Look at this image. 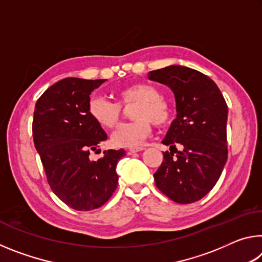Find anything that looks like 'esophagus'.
<instances>
[{
    "mask_svg": "<svg viewBox=\"0 0 262 262\" xmlns=\"http://www.w3.org/2000/svg\"><path fill=\"white\" fill-rule=\"evenodd\" d=\"M142 150H144V148H130L128 151H129V154H135V152L142 151Z\"/></svg>",
    "mask_w": 262,
    "mask_h": 262,
    "instance_id": "esophagus-1",
    "label": "esophagus"
}]
</instances>
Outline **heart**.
Returning <instances> with one entry per match:
<instances>
[{"mask_svg": "<svg viewBox=\"0 0 262 262\" xmlns=\"http://www.w3.org/2000/svg\"><path fill=\"white\" fill-rule=\"evenodd\" d=\"M118 103L101 96H92L88 104L89 115L104 128H113L120 119V105L135 104L132 118L135 121L122 123L114 130L111 142L114 147L136 148L144 143L155 126H165L170 120L171 111L161 98L157 88L147 83H134L117 91Z\"/></svg>", "mask_w": 262, "mask_h": 262, "instance_id": "1", "label": "heart"}]
</instances>
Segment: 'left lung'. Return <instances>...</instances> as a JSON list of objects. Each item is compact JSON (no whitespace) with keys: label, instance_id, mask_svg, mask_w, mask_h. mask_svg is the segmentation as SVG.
<instances>
[{"label":"left lung","instance_id":"obj_1","mask_svg":"<svg viewBox=\"0 0 262 262\" xmlns=\"http://www.w3.org/2000/svg\"><path fill=\"white\" fill-rule=\"evenodd\" d=\"M148 78L171 89L177 111L162 141L170 147V152H163L155 183L177 203L199 201L216 185L227 163V103L210 77L184 66L152 70ZM176 145L183 150L178 152Z\"/></svg>","mask_w":262,"mask_h":262}]
</instances>
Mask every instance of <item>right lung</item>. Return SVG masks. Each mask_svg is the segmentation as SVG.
Returning a JSON list of instances; mask_svg holds the SVG:
<instances>
[{
	"mask_svg": "<svg viewBox=\"0 0 262 262\" xmlns=\"http://www.w3.org/2000/svg\"><path fill=\"white\" fill-rule=\"evenodd\" d=\"M106 79L67 77L50 86L34 106L33 142L47 181L61 201L88 211L108 201L118 186L115 171L126 151L107 150L98 161L89 158L107 140L88 112L90 95Z\"/></svg>",
	"mask_w": 262,
	"mask_h": 262,
	"instance_id": "right-lung-1",
	"label": "right lung"
}]
</instances>
